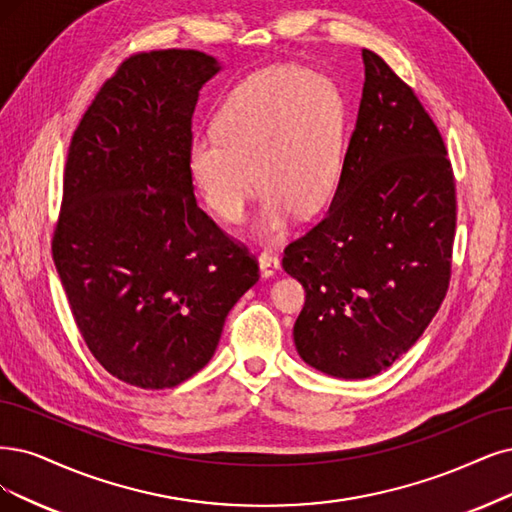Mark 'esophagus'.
<instances>
[{
	"label": "esophagus",
	"instance_id": "34e87169",
	"mask_svg": "<svg viewBox=\"0 0 512 512\" xmlns=\"http://www.w3.org/2000/svg\"><path fill=\"white\" fill-rule=\"evenodd\" d=\"M259 268H261L263 276L270 278V276H274L280 270V259L274 253H270V251H263L259 255Z\"/></svg>",
	"mask_w": 512,
	"mask_h": 512
}]
</instances>
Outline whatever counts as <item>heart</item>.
Instances as JSON below:
<instances>
[{
	"label": "heart",
	"mask_w": 512,
	"mask_h": 512,
	"mask_svg": "<svg viewBox=\"0 0 512 512\" xmlns=\"http://www.w3.org/2000/svg\"><path fill=\"white\" fill-rule=\"evenodd\" d=\"M344 103L337 88L299 67H274L240 82L213 120V137L189 143V175L206 206L225 223H240L266 192L259 232L276 238L293 213L323 208L339 179Z\"/></svg>",
	"instance_id": "1"
}]
</instances>
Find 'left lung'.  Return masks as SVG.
I'll return each mask as SVG.
<instances>
[{
	"instance_id": "8db88e82",
	"label": "left lung",
	"mask_w": 512,
	"mask_h": 512,
	"mask_svg": "<svg viewBox=\"0 0 512 512\" xmlns=\"http://www.w3.org/2000/svg\"><path fill=\"white\" fill-rule=\"evenodd\" d=\"M365 84L327 215L285 249L306 289L293 327L301 361L342 380L382 373L445 299L456 181L439 128L382 56Z\"/></svg>"
}]
</instances>
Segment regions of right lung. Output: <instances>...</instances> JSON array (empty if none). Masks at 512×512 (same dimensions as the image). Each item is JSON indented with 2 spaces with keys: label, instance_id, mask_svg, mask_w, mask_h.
<instances>
[{
  "label": "right lung",
  "instance_id": "add662e5",
  "mask_svg": "<svg viewBox=\"0 0 512 512\" xmlns=\"http://www.w3.org/2000/svg\"><path fill=\"white\" fill-rule=\"evenodd\" d=\"M221 69L198 50L130 56L69 145L54 266L92 356L137 388L198 373L259 280L198 206L187 164L200 90Z\"/></svg>",
  "mask_w": 512,
  "mask_h": 512
}]
</instances>
